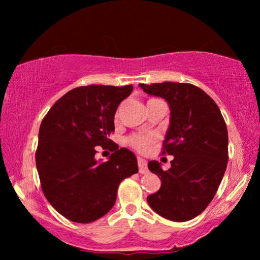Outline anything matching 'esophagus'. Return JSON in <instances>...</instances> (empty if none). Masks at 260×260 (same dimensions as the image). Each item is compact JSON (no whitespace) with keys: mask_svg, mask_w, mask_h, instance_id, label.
Listing matches in <instances>:
<instances>
[{"mask_svg":"<svg viewBox=\"0 0 260 260\" xmlns=\"http://www.w3.org/2000/svg\"><path fill=\"white\" fill-rule=\"evenodd\" d=\"M137 163H138V170H140L141 174H147L148 173V167H147V161L143 158L138 157L137 158Z\"/></svg>","mask_w":260,"mask_h":260,"instance_id":"1","label":"esophagus"}]
</instances>
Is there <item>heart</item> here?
<instances>
[{"label": "heart", "mask_w": 260, "mask_h": 260, "mask_svg": "<svg viewBox=\"0 0 260 260\" xmlns=\"http://www.w3.org/2000/svg\"><path fill=\"white\" fill-rule=\"evenodd\" d=\"M155 137L151 135H133V136L127 138V144L135 150L140 152H147L149 148L154 144Z\"/></svg>", "instance_id": "1"}]
</instances>
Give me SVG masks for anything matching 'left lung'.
<instances>
[{
    "label": "left lung",
    "instance_id": "obj_1",
    "mask_svg": "<svg viewBox=\"0 0 260 260\" xmlns=\"http://www.w3.org/2000/svg\"><path fill=\"white\" fill-rule=\"evenodd\" d=\"M145 93L165 98L170 124L162 154L173 155L172 167L150 161L148 168L161 179V188L149 195L150 207L172 221H188L213 200L226 172L229 135L215 102L188 83L140 84Z\"/></svg>",
    "mask_w": 260,
    "mask_h": 260
}]
</instances>
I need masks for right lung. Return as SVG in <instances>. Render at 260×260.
<instances>
[{
    "instance_id": "obj_1",
    "label": "right lung",
    "mask_w": 260,
    "mask_h": 260,
    "mask_svg": "<svg viewBox=\"0 0 260 260\" xmlns=\"http://www.w3.org/2000/svg\"><path fill=\"white\" fill-rule=\"evenodd\" d=\"M133 85H88L73 88L42 119L35 154L41 189L56 212L71 221L88 223L105 215L124 179L138 172L137 158L118 149L109 136L116 110ZM95 146L114 152L106 162L94 158Z\"/></svg>"
}]
</instances>
